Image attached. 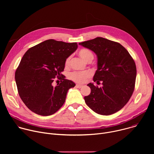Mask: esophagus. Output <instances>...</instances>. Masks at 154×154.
I'll list each match as a JSON object with an SVG mask.
<instances>
[{"instance_id":"1","label":"esophagus","mask_w":154,"mask_h":154,"mask_svg":"<svg viewBox=\"0 0 154 154\" xmlns=\"http://www.w3.org/2000/svg\"><path fill=\"white\" fill-rule=\"evenodd\" d=\"M83 86V85H79V84H77L76 85H75V87L76 88H82Z\"/></svg>"}]
</instances>
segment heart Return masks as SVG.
Listing matches in <instances>:
<instances>
[{
	"label": "heart",
	"mask_w": 154,
	"mask_h": 154,
	"mask_svg": "<svg viewBox=\"0 0 154 154\" xmlns=\"http://www.w3.org/2000/svg\"><path fill=\"white\" fill-rule=\"evenodd\" d=\"M78 54L84 61L86 62H90L94 57L93 54L91 51L87 49H81L78 52ZM70 57H68L65 60V66H68L70 62ZM91 76V72L90 71H85L82 72H74L70 75L71 80L75 82L83 83H85L86 80Z\"/></svg>",
	"instance_id": "1"
}]
</instances>
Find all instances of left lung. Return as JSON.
<instances>
[{
  "label": "left lung",
  "mask_w": 154,
  "mask_h": 154,
  "mask_svg": "<svg viewBox=\"0 0 154 154\" xmlns=\"http://www.w3.org/2000/svg\"><path fill=\"white\" fill-rule=\"evenodd\" d=\"M97 55V69L93 77L99 88L93 83L90 95L84 99L92 110L102 115H112L128 102L135 89L137 76L135 63L119 43L102 37L79 43Z\"/></svg>",
  "instance_id": "8db88e82"
}]
</instances>
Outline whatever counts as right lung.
<instances>
[{"mask_svg":"<svg viewBox=\"0 0 154 154\" xmlns=\"http://www.w3.org/2000/svg\"><path fill=\"white\" fill-rule=\"evenodd\" d=\"M77 42L48 39L30 48L15 72L19 95L29 109L41 116L54 114L64 104L69 89L75 86L61 74L65 60L77 49ZM61 79L54 86L55 78Z\"/></svg>","mask_w":154,"mask_h":154,"instance_id":"right-lung-1","label":"right lung"}]
</instances>
